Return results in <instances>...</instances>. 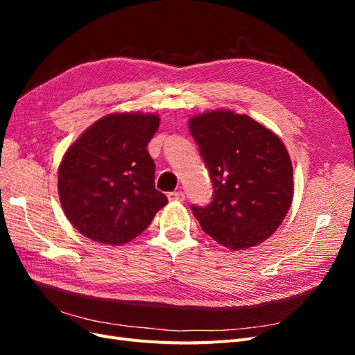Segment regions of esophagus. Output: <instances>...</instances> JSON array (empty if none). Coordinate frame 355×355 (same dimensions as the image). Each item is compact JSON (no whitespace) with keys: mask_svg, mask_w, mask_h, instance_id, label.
Instances as JSON below:
<instances>
[{"mask_svg":"<svg viewBox=\"0 0 355 355\" xmlns=\"http://www.w3.org/2000/svg\"><path fill=\"white\" fill-rule=\"evenodd\" d=\"M167 198L170 201H184L185 200V194L182 191H173V192H168Z\"/></svg>","mask_w":355,"mask_h":355,"instance_id":"1","label":"esophagus"}]
</instances>
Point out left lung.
<instances>
[{
    "mask_svg": "<svg viewBox=\"0 0 355 355\" xmlns=\"http://www.w3.org/2000/svg\"><path fill=\"white\" fill-rule=\"evenodd\" d=\"M189 130L213 182L211 202L191 206L201 230L231 250L271 237L293 200V167L280 137L228 110L192 116Z\"/></svg>",
    "mask_w": 355,
    "mask_h": 355,
    "instance_id": "8db88e82",
    "label": "left lung"
}]
</instances>
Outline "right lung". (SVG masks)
Listing matches in <instances>:
<instances>
[{
  "instance_id": "1",
  "label": "right lung",
  "mask_w": 355,
  "mask_h": 355,
  "mask_svg": "<svg viewBox=\"0 0 355 355\" xmlns=\"http://www.w3.org/2000/svg\"><path fill=\"white\" fill-rule=\"evenodd\" d=\"M158 125L154 114H110L68 148L59 166V198L68 220L84 237L125 244L167 204V197L155 189V163L146 149Z\"/></svg>"
}]
</instances>
